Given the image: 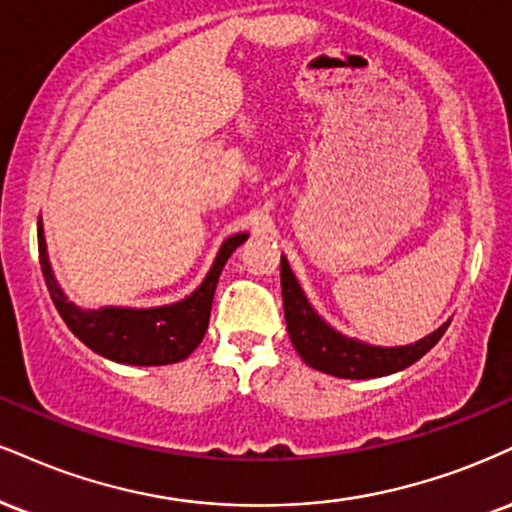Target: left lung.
<instances>
[{"label":"left lung","mask_w":512,"mask_h":512,"mask_svg":"<svg viewBox=\"0 0 512 512\" xmlns=\"http://www.w3.org/2000/svg\"><path fill=\"white\" fill-rule=\"evenodd\" d=\"M281 293H283V312H286V326L291 343L310 367L319 372L331 374L341 379H374L386 377V374L400 372L410 367L424 353H429L439 338L446 334L448 324L410 346L381 348L369 346V343L357 341V338L343 336L334 326H329L317 315L315 307L307 303V295L300 288L298 279L288 267V260L281 255Z\"/></svg>","instance_id":"8db88e82"}]
</instances>
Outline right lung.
<instances>
[{
    "label": "right lung",
    "mask_w": 512,
    "mask_h": 512,
    "mask_svg": "<svg viewBox=\"0 0 512 512\" xmlns=\"http://www.w3.org/2000/svg\"><path fill=\"white\" fill-rule=\"evenodd\" d=\"M245 240H248V233H236V236L226 238L200 288L178 303L145 307V310H135V307L83 310L66 298V293L54 279L52 264L47 257L45 231H42V221H38L42 276H45L49 295H52V303L59 310L61 319L97 355L121 362V365L140 367L181 362L200 346L209 324V312H212L221 269H224L231 252Z\"/></svg>",
    "instance_id": "obj_1"
}]
</instances>
